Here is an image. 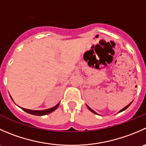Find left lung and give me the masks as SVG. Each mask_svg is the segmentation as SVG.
I'll list each match as a JSON object with an SVG mask.
<instances>
[{"mask_svg": "<svg viewBox=\"0 0 146 146\" xmlns=\"http://www.w3.org/2000/svg\"><path fill=\"white\" fill-rule=\"evenodd\" d=\"M131 103H130V104H128V105H127V106H126V107H124V108H123V109H122V110H120V111H119V112H121V111H124V110H126V109H127V108H128V107H129V106H130V105H131ZM87 107H88V109H89V110H90V111H92V113H94V114H98V113H96V112H95V111H94V110H92V109H91V108H90V107H89V106H88V105H87Z\"/></svg>", "mask_w": 146, "mask_h": 146, "instance_id": "obj_1", "label": "left lung"}]
</instances>
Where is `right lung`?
<instances>
[{
	"mask_svg": "<svg viewBox=\"0 0 146 146\" xmlns=\"http://www.w3.org/2000/svg\"><path fill=\"white\" fill-rule=\"evenodd\" d=\"M10 98H11V97H10ZM58 106H59V103H58L55 107H52V108L47 109V110H27V109L22 108V107H20V108H21L23 110H24L25 111H26V112L28 113V114H33V115H36V116H43V115H46V114H50V113H51L52 111H54V110H56L57 108H58Z\"/></svg>",
	"mask_w": 146,
	"mask_h": 146,
	"instance_id": "obj_1",
	"label": "right lung"
}]
</instances>
